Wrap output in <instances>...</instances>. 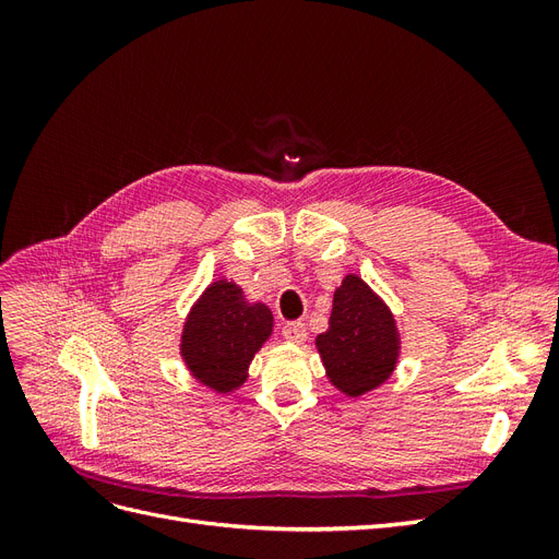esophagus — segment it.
Returning a JSON list of instances; mask_svg holds the SVG:
<instances>
[{"label": "esophagus", "mask_w": 559, "mask_h": 559, "mask_svg": "<svg viewBox=\"0 0 559 559\" xmlns=\"http://www.w3.org/2000/svg\"><path fill=\"white\" fill-rule=\"evenodd\" d=\"M282 335L292 343H302V341H306L308 331H306V324H302V321H286V324L282 326Z\"/></svg>", "instance_id": "obj_1"}]
</instances>
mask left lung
Wrapping results in <instances>:
<instances>
[{"instance_id":"left-lung-1","label":"left lung","mask_w":559,"mask_h":559,"mask_svg":"<svg viewBox=\"0 0 559 559\" xmlns=\"http://www.w3.org/2000/svg\"><path fill=\"white\" fill-rule=\"evenodd\" d=\"M331 382L349 396L382 384L399 357L394 317L357 275H347L333 296L329 329L317 337Z\"/></svg>"}]
</instances>
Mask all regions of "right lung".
I'll list each match as a JSON object with an SVG mask.
<instances>
[{
    "mask_svg": "<svg viewBox=\"0 0 559 559\" xmlns=\"http://www.w3.org/2000/svg\"><path fill=\"white\" fill-rule=\"evenodd\" d=\"M273 331V314L261 302L247 306L233 282H214L189 314L181 354L193 376L216 392H233L247 378L253 354Z\"/></svg>",
    "mask_w": 559,
    "mask_h": 559,
    "instance_id": "add662e5",
    "label": "right lung"
}]
</instances>
